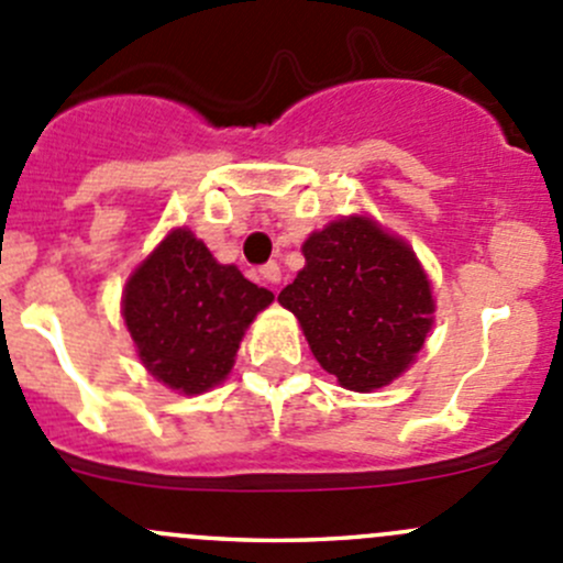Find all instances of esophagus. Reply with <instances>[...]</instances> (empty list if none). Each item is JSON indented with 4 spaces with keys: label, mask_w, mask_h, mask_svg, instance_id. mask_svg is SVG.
<instances>
[{
    "label": "esophagus",
    "mask_w": 563,
    "mask_h": 563,
    "mask_svg": "<svg viewBox=\"0 0 563 563\" xmlns=\"http://www.w3.org/2000/svg\"><path fill=\"white\" fill-rule=\"evenodd\" d=\"M261 280L269 283V286H277V283H280V266H277L275 261H269V264L261 266Z\"/></svg>",
    "instance_id": "obj_1"
}]
</instances>
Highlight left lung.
Wrapping results in <instances>:
<instances>
[{
  "instance_id": "obj_1",
  "label": "left lung",
  "mask_w": 563,
  "mask_h": 563,
  "mask_svg": "<svg viewBox=\"0 0 563 563\" xmlns=\"http://www.w3.org/2000/svg\"><path fill=\"white\" fill-rule=\"evenodd\" d=\"M305 269L277 297L302 323L318 365L351 391L395 382L433 327V294L413 250L371 218L308 236Z\"/></svg>"
}]
</instances>
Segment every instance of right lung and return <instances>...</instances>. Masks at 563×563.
<instances>
[{
	"label": "right lung",
	"instance_id": "obj_1",
	"mask_svg": "<svg viewBox=\"0 0 563 563\" xmlns=\"http://www.w3.org/2000/svg\"><path fill=\"white\" fill-rule=\"evenodd\" d=\"M272 299L176 229L130 275L122 316L146 371L168 389L201 395L229 376L245 329Z\"/></svg>",
	"mask_w": 563,
	"mask_h": 563
}]
</instances>
